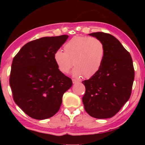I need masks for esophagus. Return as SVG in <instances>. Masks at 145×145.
<instances>
[{
    "label": "esophagus",
    "instance_id": "1",
    "mask_svg": "<svg viewBox=\"0 0 145 145\" xmlns=\"http://www.w3.org/2000/svg\"><path fill=\"white\" fill-rule=\"evenodd\" d=\"M78 81L77 80H76V79H72V82H73V84H76V82H78Z\"/></svg>",
    "mask_w": 145,
    "mask_h": 145
}]
</instances>
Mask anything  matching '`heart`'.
<instances>
[{
  "mask_svg": "<svg viewBox=\"0 0 145 145\" xmlns=\"http://www.w3.org/2000/svg\"><path fill=\"white\" fill-rule=\"evenodd\" d=\"M64 51L57 50L54 61L59 70L68 74L73 65L76 77L90 78L100 69L105 55L103 42L96 37L76 35L64 45Z\"/></svg>",
  "mask_w": 145,
  "mask_h": 145,
  "instance_id": "heart-1",
  "label": "heart"
}]
</instances>
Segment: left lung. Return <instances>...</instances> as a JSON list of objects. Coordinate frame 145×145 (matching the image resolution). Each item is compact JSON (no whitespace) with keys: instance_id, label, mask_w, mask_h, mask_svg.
I'll return each mask as SVG.
<instances>
[{"instance_id":"8db88e82","label":"left lung","mask_w":145,"mask_h":145,"mask_svg":"<svg viewBox=\"0 0 145 145\" xmlns=\"http://www.w3.org/2000/svg\"><path fill=\"white\" fill-rule=\"evenodd\" d=\"M101 40L105 55L100 69L85 86L82 102L86 112L93 118L106 119L114 116L129 99L135 78L130 53L120 41L110 33H90Z\"/></svg>"}]
</instances>
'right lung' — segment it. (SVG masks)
<instances>
[{"mask_svg":"<svg viewBox=\"0 0 145 145\" xmlns=\"http://www.w3.org/2000/svg\"><path fill=\"white\" fill-rule=\"evenodd\" d=\"M67 35L43 37L27 43L14 57L9 82L16 104L35 120H45L57 114L63 94L72 80L59 70L55 51Z\"/></svg>","mask_w":145,"mask_h":145,"instance_id":"add662e5","label":"right lung"}]
</instances>
